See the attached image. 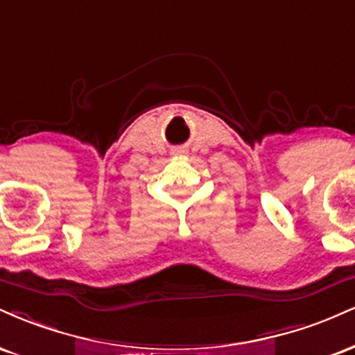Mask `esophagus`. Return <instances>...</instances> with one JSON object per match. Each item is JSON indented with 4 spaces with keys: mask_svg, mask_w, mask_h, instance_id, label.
I'll return each mask as SVG.
<instances>
[{
    "mask_svg": "<svg viewBox=\"0 0 355 355\" xmlns=\"http://www.w3.org/2000/svg\"><path fill=\"white\" fill-rule=\"evenodd\" d=\"M173 154H176V156H182V154H187V149L184 148V146H181V148L174 149Z\"/></svg>",
    "mask_w": 355,
    "mask_h": 355,
    "instance_id": "obj_1",
    "label": "esophagus"
}]
</instances>
